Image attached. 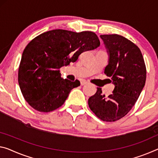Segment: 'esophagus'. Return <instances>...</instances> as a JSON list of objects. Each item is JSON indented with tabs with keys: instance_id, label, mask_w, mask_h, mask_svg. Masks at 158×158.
I'll return each mask as SVG.
<instances>
[{
	"instance_id": "1",
	"label": "esophagus",
	"mask_w": 158,
	"mask_h": 158,
	"mask_svg": "<svg viewBox=\"0 0 158 158\" xmlns=\"http://www.w3.org/2000/svg\"><path fill=\"white\" fill-rule=\"evenodd\" d=\"M87 83V82L86 81H85V80H82V81H81V85H85Z\"/></svg>"
}]
</instances>
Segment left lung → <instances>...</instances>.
I'll list each match as a JSON object with an SVG mask.
<instances>
[{"label":"left lung","instance_id":"left-lung-1","mask_svg":"<svg viewBox=\"0 0 158 158\" xmlns=\"http://www.w3.org/2000/svg\"><path fill=\"white\" fill-rule=\"evenodd\" d=\"M100 37L110 54L104 73L115 87L107 98L98 87L88 105L99 118L111 122L127 115L136 102L146 81V67L140 48L131 41L118 35Z\"/></svg>","mask_w":158,"mask_h":158}]
</instances>
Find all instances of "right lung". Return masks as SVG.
<instances>
[{
    "mask_svg": "<svg viewBox=\"0 0 158 158\" xmlns=\"http://www.w3.org/2000/svg\"><path fill=\"white\" fill-rule=\"evenodd\" d=\"M100 45L93 31L54 30L34 38L26 46L18 70V83L28 104L40 112H50L64 104L80 81L60 76V69L74 63L82 52Z\"/></svg>",
    "mask_w": 158,
    "mask_h": 158,
    "instance_id": "1",
    "label": "right lung"
}]
</instances>
